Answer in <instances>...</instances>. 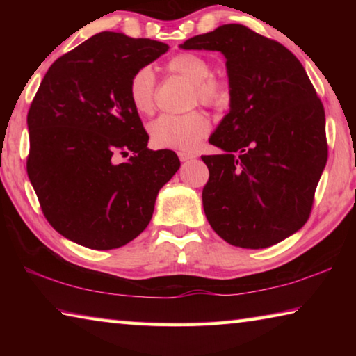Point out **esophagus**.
I'll list each match as a JSON object with an SVG mask.
<instances>
[{"label":"esophagus","instance_id":"1","mask_svg":"<svg viewBox=\"0 0 356 356\" xmlns=\"http://www.w3.org/2000/svg\"><path fill=\"white\" fill-rule=\"evenodd\" d=\"M179 159H180V161H186V160H191L193 155L185 154V152H179Z\"/></svg>","mask_w":356,"mask_h":356}]
</instances>
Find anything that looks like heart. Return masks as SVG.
<instances>
[{
  "label": "heart",
  "instance_id": "obj_1",
  "mask_svg": "<svg viewBox=\"0 0 356 356\" xmlns=\"http://www.w3.org/2000/svg\"><path fill=\"white\" fill-rule=\"evenodd\" d=\"M171 74L188 80L193 86V102L222 108L232 97L231 84L225 76L212 74V64L202 55L184 51L166 64ZM129 99L140 114H150L155 108V74L150 67H140L129 81ZM212 129L209 116L201 110L185 114H161L149 125L150 140L159 147L190 152Z\"/></svg>",
  "mask_w": 356,
  "mask_h": 356
}]
</instances>
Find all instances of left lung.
<instances>
[{
    "label": "left lung",
    "instance_id": "8db88e82",
    "mask_svg": "<svg viewBox=\"0 0 356 356\" xmlns=\"http://www.w3.org/2000/svg\"><path fill=\"white\" fill-rule=\"evenodd\" d=\"M180 47L221 51L232 91L209 138L222 152L201 156L210 226L240 248L280 243L308 221L328 159L323 105L308 74L284 45L237 23Z\"/></svg>",
    "mask_w": 356,
    "mask_h": 356
}]
</instances>
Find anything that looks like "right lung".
Listing matches in <instances>:
<instances>
[{
    "mask_svg": "<svg viewBox=\"0 0 356 356\" xmlns=\"http://www.w3.org/2000/svg\"><path fill=\"white\" fill-rule=\"evenodd\" d=\"M163 42L104 31L58 58L28 111V177L47 221L91 250L127 245L147 227L177 172L174 150L147 149L129 81L168 51ZM134 156L124 164L118 154Z\"/></svg>",
    "mask_w": 356,
    "mask_h": 356,
    "instance_id": "1",
    "label": "right lung"
}]
</instances>
